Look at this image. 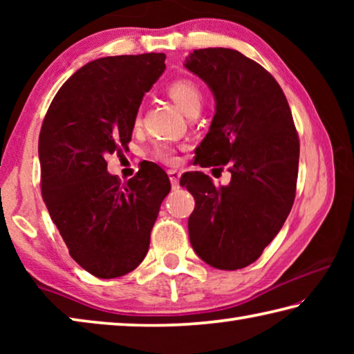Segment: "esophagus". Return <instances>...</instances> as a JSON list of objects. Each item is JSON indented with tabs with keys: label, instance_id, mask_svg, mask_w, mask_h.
I'll return each instance as SVG.
<instances>
[{
	"label": "esophagus",
	"instance_id": "esophagus-1",
	"mask_svg": "<svg viewBox=\"0 0 354 354\" xmlns=\"http://www.w3.org/2000/svg\"><path fill=\"white\" fill-rule=\"evenodd\" d=\"M169 176H170V183H171L173 187H178L179 178H181V171L171 169V170H169Z\"/></svg>",
	"mask_w": 354,
	"mask_h": 354
}]
</instances>
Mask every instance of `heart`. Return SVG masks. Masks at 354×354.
<instances>
[{"label":"heart","mask_w":354,"mask_h":354,"mask_svg":"<svg viewBox=\"0 0 354 354\" xmlns=\"http://www.w3.org/2000/svg\"><path fill=\"white\" fill-rule=\"evenodd\" d=\"M167 93L185 115L196 107H201V92L198 86L190 80H175L167 86ZM154 158L164 164H175L178 160L176 149L169 143H159L154 148Z\"/></svg>","instance_id":"1"}]
</instances>
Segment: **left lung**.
Segmentation results:
<instances>
[{
	"instance_id": "1",
	"label": "left lung",
	"mask_w": 354,
	"mask_h": 354,
	"mask_svg": "<svg viewBox=\"0 0 354 354\" xmlns=\"http://www.w3.org/2000/svg\"><path fill=\"white\" fill-rule=\"evenodd\" d=\"M184 67L207 84L215 100L209 133L195 151L196 164H227L231 171L230 184L220 187L201 171L181 178L195 198L190 245L209 266L237 270L262 254L290 212L298 134L279 84L242 53L194 50Z\"/></svg>"
}]
</instances>
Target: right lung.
Wrapping results in <instances>:
<instances>
[{"instance_id": "obj_1", "label": "right lung", "mask_w": 354, "mask_h": 354, "mask_svg": "<svg viewBox=\"0 0 354 354\" xmlns=\"http://www.w3.org/2000/svg\"><path fill=\"white\" fill-rule=\"evenodd\" d=\"M165 70V55L101 57L59 88L39 137L41 196L68 253L93 277H123L148 253L167 173L145 162L124 184L106 158L128 148L143 95Z\"/></svg>"}]
</instances>
